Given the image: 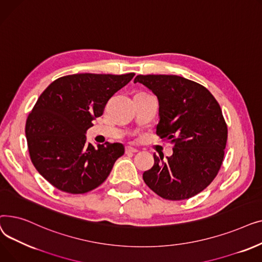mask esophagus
<instances>
[{"mask_svg":"<svg viewBox=\"0 0 262 262\" xmlns=\"http://www.w3.org/2000/svg\"><path fill=\"white\" fill-rule=\"evenodd\" d=\"M137 152H138V149L133 147V146H126V147H125V153H126V154H129V153H137Z\"/></svg>","mask_w":262,"mask_h":262,"instance_id":"34e87169","label":"esophagus"}]
</instances>
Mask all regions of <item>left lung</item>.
I'll use <instances>...</instances> for the list:
<instances>
[{
    "instance_id": "1",
    "label": "left lung",
    "mask_w": 262,
    "mask_h": 262,
    "mask_svg": "<svg viewBox=\"0 0 262 262\" xmlns=\"http://www.w3.org/2000/svg\"><path fill=\"white\" fill-rule=\"evenodd\" d=\"M134 82L157 96L156 134L174 144L167 160L154 155V166L143 173L144 183L166 200L196 195L222 166L227 125L221 107L208 89L182 76L137 75Z\"/></svg>"
}]
</instances>
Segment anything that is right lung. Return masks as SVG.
Segmentation results:
<instances>
[{
	"label": "right lung",
	"mask_w": 262,
	"mask_h": 262,
	"mask_svg": "<svg viewBox=\"0 0 262 262\" xmlns=\"http://www.w3.org/2000/svg\"><path fill=\"white\" fill-rule=\"evenodd\" d=\"M134 76L67 75L41 93L27 117L25 135L34 167L55 188L81 194L105 182L124 146L108 142L94 146L87 143L86 132L103 115L107 101Z\"/></svg>",
	"instance_id": "right-lung-1"
}]
</instances>
